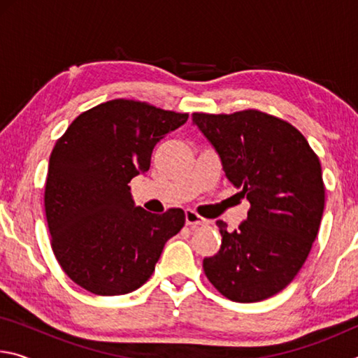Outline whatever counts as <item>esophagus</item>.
<instances>
[{"label":"esophagus","mask_w":358,"mask_h":358,"mask_svg":"<svg viewBox=\"0 0 358 358\" xmlns=\"http://www.w3.org/2000/svg\"><path fill=\"white\" fill-rule=\"evenodd\" d=\"M185 217H186V224H187V226H191V227L208 226V221L199 216L194 210H186L185 211Z\"/></svg>","instance_id":"obj_1"}]
</instances>
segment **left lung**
Wrapping results in <instances>:
<instances>
[{
  "instance_id": "1",
  "label": "left lung",
  "mask_w": 358,
  "mask_h": 358,
  "mask_svg": "<svg viewBox=\"0 0 358 358\" xmlns=\"http://www.w3.org/2000/svg\"><path fill=\"white\" fill-rule=\"evenodd\" d=\"M192 123L251 203L238 230L216 221L222 243L203 259L205 275L229 300L268 299L294 280L316 240L325 205L319 157L292 124L259 110L194 113Z\"/></svg>"
}]
</instances>
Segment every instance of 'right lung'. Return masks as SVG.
I'll return each instance as SVG.
<instances>
[{
	"instance_id": "right-lung-1",
	"label": "right lung",
	"mask_w": 358,
	"mask_h": 358,
	"mask_svg": "<svg viewBox=\"0 0 358 358\" xmlns=\"http://www.w3.org/2000/svg\"><path fill=\"white\" fill-rule=\"evenodd\" d=\"M187 113L115 99L72 121L48 161L45 216L57 260L96 295H123L153 275L185 211L155 215L137 207L129 181L147 173L153 148Z\"/></svg>"
}]
</instances>
